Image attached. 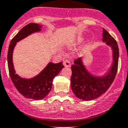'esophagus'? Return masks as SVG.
<instances>
[{
  "mask_svg": "<svg viewBox=\"0 0 128 128\" xmlns=\"http://www.w3.org/2000/svg\"><path fill=\"white\" fill-rule=\"evenodd\" d=\"M63 64L65 67H70L71 66V63L69 60H65L63 62Z\"/></svg>",
  "mask_w": 128,
  "mask_h": 128,
  "instance_id": "obj_1",
  "label": "esophagus"
}]
</instances>
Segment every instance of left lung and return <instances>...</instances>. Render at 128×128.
<instances>
[{
	"label": "left lung",
	"mask_w": 128,
	"mask_h": 128,
	"mask_svg": "<svg viewBox=\"0 0 128 128\" xmlns=\"http://www.w3.org/2000/svg\"><path fill=\"white\" fill-rule=\"evenodd\" d=\"M103 41L111 46L113 51L112 65L106 76L94 77L83 66L81 58L74 60L71 68V87L74 94L84 101L96 99L108 90L115 78L118 65L119 50L116 41L106 29L103 28Z\"/></svg>",
	"instance_id": "obj_1"
}]
</instances>
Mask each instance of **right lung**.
Returning <instances> with one entry per match:
<instances>
[{"label":"right lung","mask_w":128,"mask_h":128,"mask_svg":"<svg viewBox=\"0 0 128 128\" xmlns=\"http://www.w3.org/2000/svg\"><path fill=\"white\" fill-rule=\"evenodd\" d=\"M42 25L36 23L26 24L16 34L8 48V66L10 78L19 92L24 97L33 100H42L48 96L52 88V82L54 77L58 74L64 68L62 62L57 64L49 62L46 68L37 76L30 79H22L19 77L14 68L12 54L16 43L24 38L29 34L41 30Z\"/></svg>","instance_id":"add662e5"}]
</instances>
